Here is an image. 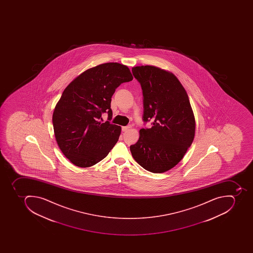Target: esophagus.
<instances>
[{"label": "esophagus", "mask_w": 253, "mask_h": 253, "mask_svg": "<svg viewBox=\"0 0 253 253\" xmlns=\"http://www.w3.org/2000/svg\"><path fill=\"white\" fill-rule=\"evenodd\" d=\"M129 128H130V126H123V127H122V130H123V131H126V130H127V129H129Z\"/></svg>", "instance_id": "obj_1"}]
</instances>
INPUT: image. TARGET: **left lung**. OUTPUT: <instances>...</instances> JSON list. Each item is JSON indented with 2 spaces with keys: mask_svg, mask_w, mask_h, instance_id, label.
<instances>
[{
  "mask_svg": "<svg viewBox=\"0 0 253 253\" xmlns=\"http://www.w3.org/2000/svg\"><path fill=\"white\" fill-rule=\"evenodd\" d=\"M132 73L143 95V117L151 128L140 129V137L130 145L133 159L154 173L171 169L191 146L195 121L189 98L175 75L151 66H136Z\"/></svg>",
  "mask_w": 253,
  "mask_h": 253,
  "instance_id": "left-lung-1",
  "label": "left lung"
}]
</instances>
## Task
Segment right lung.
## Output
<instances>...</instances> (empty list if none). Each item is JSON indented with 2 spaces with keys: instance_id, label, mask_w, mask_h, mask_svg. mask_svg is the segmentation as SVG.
I'll use <instances>...</instances> for the list:
<instances>
[{
  "instance_id": "right-lung-1",
  "label": "right lung",
  "mask_w": 253,
  "mask_h": 253,
  "mask_svg": "<svg viewBox=\"0 0 253 253\" xmlns=\"http://www.w3.org/2000/svg\"><path fill=\"white\" fill-rule=\"evenodd\" d=\"M133 80L127 66L101 64L82 73L65 88L53 113L56 141L64 155L78 167H90L108 156L121 126L101 123L112 118L111 102L116 88Z\"/></svg>"
}]
</instances>
